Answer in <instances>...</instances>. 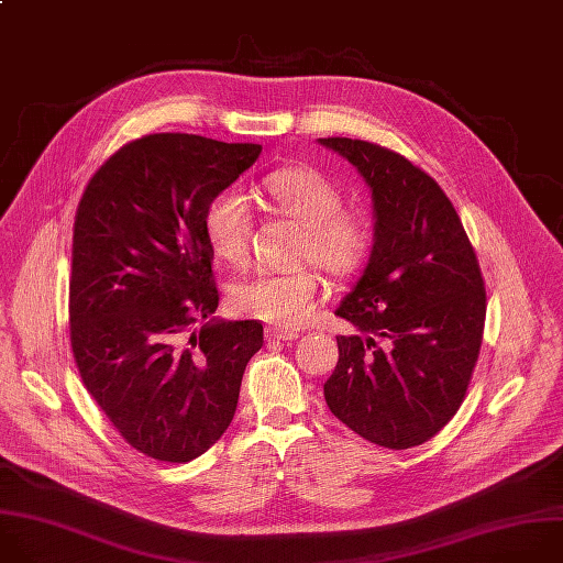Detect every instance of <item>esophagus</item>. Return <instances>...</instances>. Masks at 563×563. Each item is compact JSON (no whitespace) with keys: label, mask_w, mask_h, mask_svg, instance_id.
<instances>
[{"label":"esophagus","mask_w":563,"mask_h":563,"mask_svg":"<svg viewBox=\"0 0 563 563\" xmlns=\"http://www.w3.org/2000/svg\"><path fill=\"white\" fill-rule=\"evenodd\" d=\"M297 336H299L297 330H284V328H275V325L266 328L268 342H292V340H297Z\"/></svg>","instance_id":"esophagus-1"}]
</instances>
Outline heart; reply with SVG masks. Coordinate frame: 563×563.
<instances>
[{
	"mask_svg": "<svg viewBox=\"0 0 563 563\" xmlns=\"http://www.w3.org/2000/svg\"><path fill=\"white\" fill-rule=\"evenodd\" d=\"M268 206L301 223L299 260L314 262L332 277H351L366 262L373 246V223L362 208H344V195L323 173L310 166H288L268 173L262 184ZM210 251L233 266L251 253L253 210L238 190L212 197L203 217ZM233 306L279 328L308 323L319 303V277L299 266L286 273H255L231 292Z\"/></svg>",
	"mask_w": 563,
	"mask_h": 563,
	"instance_id": "1",
	"label": "heart"
}]
</instances>
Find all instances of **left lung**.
Segmentation results:
<instances>
[{"instance_id": "1", "label": "left lung", "mask_w": 563, "mask_h": 563, "mask_svg": "<svg viewBox=\"0 0 563 563\" xmlns=\"http://www.w3.org/2000/svg\"><path fill=\"white\" fill-rule=\"evenodd\" d=\"M366 179L375 246L336 317L340 362L323 384L330 412L371 443L406 451L460 410L477 366L486 288L464 223L441 186L404 155L364 140L325 137Z\"/></svg>"}]
</instances>
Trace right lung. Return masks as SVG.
I'll list each match as a JSON object with an SVG mask.
<instances>
[{
    "label": "right lung",
    "instance_id": "right-lung-1",
    "mask_svg": "<svg viewBox=\"0 0 563 563\" xmlns=\"http://www.w3.org/2000/svg\"><path fill=\"white\" fill-rule=\"evenodd\" d=\"M260 144L155 133L88 179L73 227L70 349L81 382L142 455L186 464L231 426L264 346L257 319L214 321L206 208Z\"/></svg>",
    "mask_w": 563,
    "mask_h": 563
}]
</instances>
